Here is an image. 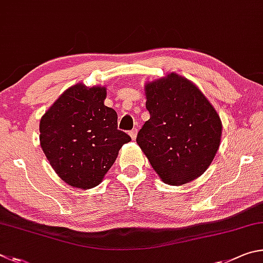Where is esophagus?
Listing matches in <instances>:
<instances>
[{
	"instance_id": "34e87169",
	"label": "esophagus",
	"mask_w": 263,
	"mask_h": 263,
	"mask_svg": "<svg viewBox=\"0 0 263 263\" xmlns=\"http://www.w3.org/2000/svg\"><path fill=\"white\" fill-rule=\"evenodd\" d=\"M129 135H130L133 141H135L136 140V136H137V129L135 128V129H133V130L129 132Z\"/></svg>"
}]
</instances>
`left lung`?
<instances>
[{
  "instance_id": "obj_1",
  "label": "left lung",
  "mask_w": 263,
  "mask_h": 263,
  "mask_svg": "<svg viewBox=\"0 0 263 263\" xmlns=\"http://www.w3.org/2000/svg\"><path fill=\"white\" fill-rule=\"evenodd\" d=\"M150 119L136 142L162 181L182 186L202 176L219 149L222 121L202 91L170 72L145 83Z\"/></svg>"
}]
</instances>
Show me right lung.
Here are the masks:
<instances>
[{"label":"right lung","mask_w":263,"mask_h":263,"mask_svg":"<svg viewBox=\"0 0 263 263\" xmlns=\"http://www.w3.org/2000/svg\"><path fill=\"white\" fill-rule=\"evenodd\" d=\"M105 86L77 83L41 117V149L55 173L71 187L98 186L121 146L132 141L118 130V114L105 106Z\"/></svg>","instance_id":"add662e5"}]
</instances>
